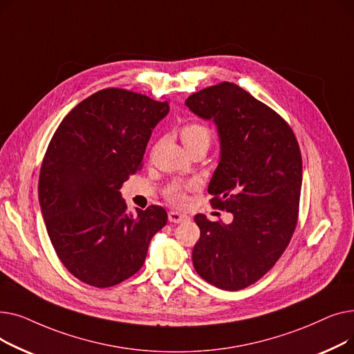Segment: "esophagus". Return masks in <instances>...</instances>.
<instances>
[{
	"label": "esophagus",
	"mask_w": 354,
	"mask_h": 354,
	"mask_svg": "<svg viewBox=\"0 0 354 354\" xmlns=\"http://www.w3.org/2000/svg\"><path fill=\"white\" fill-rule=\"evenodd\" d=\"M167 218H169V221L174 222V224H180V222L189 219L188 215L180 214V212H178V211H171L169 214H167Z\"/></svg>",
	"instance_id": "esophagus-1"
}]
</instances>
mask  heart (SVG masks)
Instances as JSON below:
<instances>
[{
  "label": "heart",
  "mask_w": 354,
  "mask_h": 354,
  "mask_svg": "<svg viewBox=\"0 0 354 354\" xmlns=\"http://www.w3.org/2000/svg\"><path fill=\"white\" fill-rule=\"evenodd\" d=\"M179 135L187 146L189 152L195 151V149H207L209 147L212 142V130L209 126L201 122H188L179 129ZM198 187L196 182H172L167 185L163 191V196L166 201H169L174 205L182 207L187 203V191L195 189Z\"/></svg>",
  "instance_id": "heart-1"
}]
</instances>
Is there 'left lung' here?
<instances>
[{
    "label": "left lung",
    "mask_w": 354,
    "mask_h": 354,
    "mask_svg": "<svg viewBox=\"0 0 354 354\" xmlns=\"http://www.w3.org/2000/svg\"><path fill=\"white\" fill-rule=\"evenodd\" d=\"M195 115L212 119L221 159L209 182L214 208L231 224L195 215L201 230L192 251L196 272L236 291L266 275L288 247L299 222L303 162L291 126L248 91L222 82L187 99Z\"/></svg>",
    "instance_id": "8db88e82"
}]
</instances>
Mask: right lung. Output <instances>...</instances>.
Wrapping results in <instances>:
<instances>
[{
  "label": "right lung",
  "instance_id": "obj_1",
  "mask_svg": "<svg viewBox=\"0 0 354 354\" xmlns=\"http://www.w3.org/2000/svg\"><path fill=\"white\" fill-rule=\"evenodd\" d=\"M167 111V102L109 87L71 109L54 132L40 169V207L55 254L82 283L107 288L127 280L166 225L159 205L129 214L120 188L142 169Z\"/></svg>",
  "mask_w": 354,
  "mask_h": 354
}]
</instances>
